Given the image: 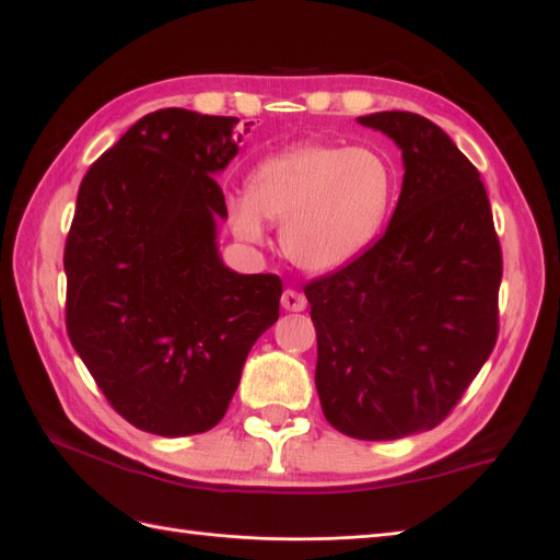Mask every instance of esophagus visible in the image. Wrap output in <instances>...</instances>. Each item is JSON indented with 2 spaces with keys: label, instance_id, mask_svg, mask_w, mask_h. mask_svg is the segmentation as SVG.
Here are the masks:
<instances>
[{
  "label": "esophagus",
  "instance_id": "obj_1",
  "mask_svg": "<svg viewBox=\"0 0 560 560\" xmlns=\"http://www.w3.org/2000/svg\"><path fill=\"white\" fill-rule=\"evenodd\" d=\"M305 305H307V301L301 292H296V289H284V294H282V307L284 310L301 312V310H305Z\"/></svg>",
  "mask_w": 560,
  "mask_h": 560
}]
</instances>
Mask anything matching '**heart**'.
<instances>
[{
  "mask_svg": "<svg viewBox=\"0 0 560 560\" xmlns=\"http://www.w3.org/2000/svg\"><path fill=\"white\" fill-rule=\"evenodd\" d=\"M390 192L393 174L378 153L307 142L261 161L245 195L228 202V218L248 243L264 241V220L278 222L289 259L307 273H330L368 248Z\"/></svg>",
  "mask_w": 560,
  "mask_h": 560,
  "instance_id": "heart-1",
  "label": "heart"
}]
</instances>
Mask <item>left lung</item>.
Segmentation results:
<instances>
[{
	"label": "left lung",
	"mask_w": 560,
	"mask_h": 560,
	"mask_svg": "<svg viewBox=\"0 0 560 560\" xmlns=\"http://www.w3.org/2000/svg\"><path fill=\"white\" fill-rule=\"evenodd\" d=\"M358 124L399 149L405 178L386 234L305 284L326 420L363 441L432 430L497 345L501 245L480 172L413 112Z\"/></svg>",
	"instance_id": "8db88e82"
}]
</instances>
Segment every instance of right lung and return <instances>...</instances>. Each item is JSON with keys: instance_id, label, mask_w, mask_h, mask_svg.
Masks as SVG:
<instances>
[{"instance_id": "add662e5", "label": "right lung", "mask_w": 560, "mask_h": 560, "mask_svg": "<svg viewBox=\"0 0 560 560\" xmlns=\"http://www.w3.org/2000/svg\"><path fill=\"white\" fill-rule=\"evenodd\" d=\"M236 117L151 112L89 167L66 238V328L119 416L190 436L225 416L248 351L280 315L282 282L218 253L215 174L238 153Z\"/></svg>"}]
</instances>
